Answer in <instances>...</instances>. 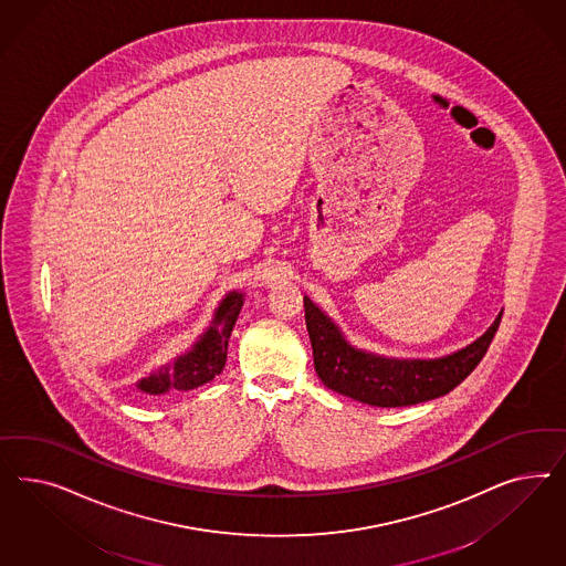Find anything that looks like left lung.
<instances>
[{"label":"left lung","instance_id":"obj_1","mask_svg":"<svg viewBox=\"0 0 566 566\" xmlns=\"http://www.w3.org/2000/svg\"><path fill=\"white\" fill-rule=\"evenodd\" d=\"M500 319L502 313L475 343L442 359H381L353 348L338 327L305 298V322L319 379L338 395L384 409L419 405L454 390L480 365Z\"/></svg>","mask_w":566,"mask_h":566}]
</instances>
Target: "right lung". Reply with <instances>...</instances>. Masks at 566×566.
<instances>
[{
    "mask_svg": "<svg viewBox=\"0 0 566 566\" xmlns=\"http://www.w3.org/2000/svg\"><path fill=\"white\" fill-rule=\"evenodd\" d=\"M240 307L242 294H228L216 313L213 326L192 346V350L174 360V365L159 369L154 376L140 379L138 388L149 395H161L168 390H192L222 374L228 338L239 317Z\"/></svg>",
    "mask_w": 566,
    "mask_h": 566,
    "instance_id": "obj_1",
    "label": "right lung"
}]
</instances>
